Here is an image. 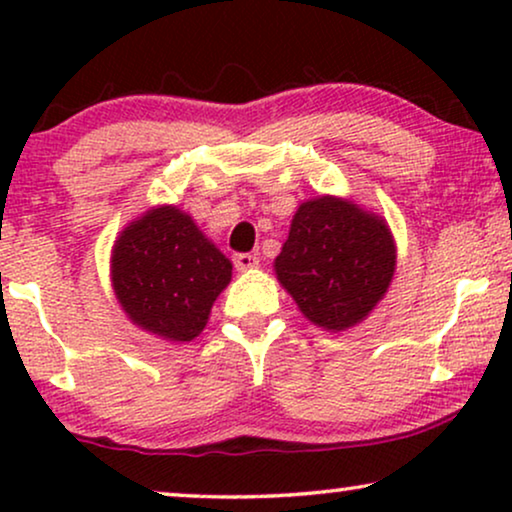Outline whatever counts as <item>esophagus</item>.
<instances>
[{
	"mask_svg": "<svg viewBox=\"0 0 512 512\" xmlns=\"http://www.w3.org/2000/svg\"><path fill=\"white\" fill-rule=\"evenodd\" d=\"M233 263H235V268H237V270L244 272V270L256 268V265H258V258H256L254 254H235V256H233Z\"/></svg>",
	"mask_w": 512,
	"mask_h": 512,
	"instance_id": "34e87169",
	"label": "esophagus"
}]
</instances>
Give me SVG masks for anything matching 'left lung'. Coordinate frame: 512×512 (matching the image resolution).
Here are the masks:
<instances>
[{
	"label": "left lung",
	"mask_w": 512,
	"mask_h": 512,
	"mask_svg": "<svg viewBox=\"0 0 512 512\" xmlns=\"http://www.w3.org/2000/svg\"><path fill=\"white\" fill-rule=\"evenodd\" d=\"M396 270V244L382 216L352 200L321 195L293 214L275 258L279 284L324 331H347L368 317Z\"/></svg>",
	"instance_id": "8db88e82"
}]
</instances>
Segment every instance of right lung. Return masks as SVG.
Instances as JSON below:
<instances>
[{
    "instance_id": "obj_1",
    "label": "right lung",
    "mask_w": 512,
    "mask_h": 512,
    "mask_svg": "<svg viewBox=\"0 0 512 512\" xmlns=\"http://www.w3.org/2000/svg\"><path fill=\"white\" fill-rule=\"evenodd\" d=\"M230 275L233 263L172 205L132 221L111 251V284L128 319L172 342L198 338Z\"/></svg>"
}]
</instances>
